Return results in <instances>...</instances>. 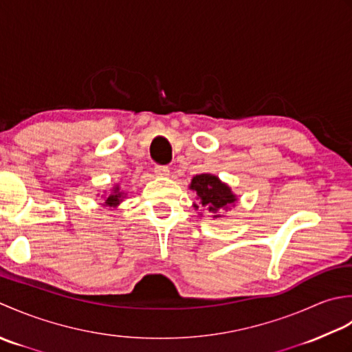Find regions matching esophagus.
I'll list each match as a JSON object with an SVG mask.
<instances>
[{
  "instance_id": "esophagus-1",
  "label": "esophagus",
  "mask_w": 352,
  "mask_h": 352,
  "mask_svg": "<svg viewBox=\"0 0 352 352\" xmlns=\"http://www.w3.org/2000/svg\"><path fill=\"white\" fill-rule=\"evenodd\" d=\"M155 173L157 176H168L170 168L167 166H155Z\"/></svg>"
}]
</instances>
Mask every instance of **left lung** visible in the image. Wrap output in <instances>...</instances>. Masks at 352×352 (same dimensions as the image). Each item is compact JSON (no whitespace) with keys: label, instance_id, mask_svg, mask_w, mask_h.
Masks as SVG:
<instances>
[{"label":"left lung","instance_id":"8db88e82","mask_svg":"<svg viewBox=\"0 0 352 352\" xmlns=\"http://www.w3.org/2000/svg\"><path fill=\"white\" fill-rule=\"evenodd\" d=\"M192 191H196V196L202 206H206L208 211L217 212L223 210L228 205L235 202V196L232 195L231 188L226 184L220 181L217 176L212 175H197L192 177L191 186ZM199 208L197 205H195ZM220 217V216H214Z\"/></svg>","mask_w":352,"mask_h":352}]
</instances>
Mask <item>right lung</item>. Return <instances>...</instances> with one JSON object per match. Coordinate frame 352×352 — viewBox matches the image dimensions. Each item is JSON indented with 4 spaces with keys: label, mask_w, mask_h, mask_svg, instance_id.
<instances>
[{
    "label": "right lung",
    "mask_w": 352,
    "mask_h": 352,
    "mask_svg": "<svg viewBox=\"0 0 352 352\" xmlns=\"http://www.w3.org/2000/svg\"><path fill=\"white\" fill-rule=\"evenodd\" d=\"M116 195H111L109 197L106 199V204L109 205V206H113V205H117L118 202H120V197H121V192H118V186H116Z\"/></svg>",
    "instance_id": "add662e5"
}]
</instances>
